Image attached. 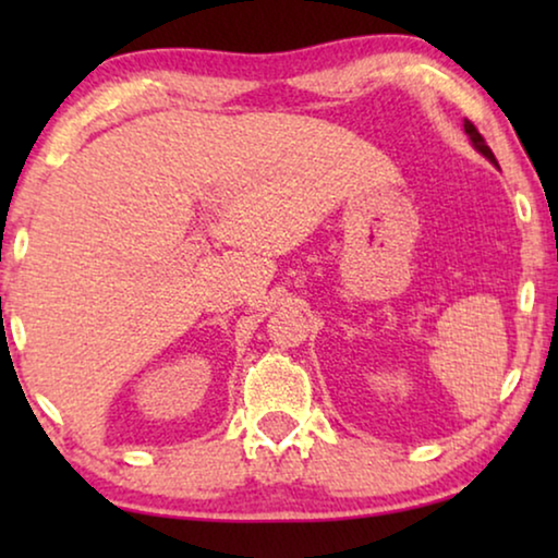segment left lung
Segmentation results:
<instances>
[{"mask_svg": "<svg viewBox=\"0 0 558 558\" xmlns=\"http://www.w3.org/2000/svg\"><path fill=\"white\" fill-rule=\"evenodd\" d=\"M464 132H468V136H470V142H472V147H475V149L480 151V155H483V157H487V159H490V162H493L495 167H498V159H495V155H493V149H490V147H487V144H485V140H483V134H480V132H477V129H475V124H472V121H464Z\"/></svg>", "mask_w": 558, "mask_h": 558, "instance_id": "left-lung-1", "label": "left lung"}]
</instances>
